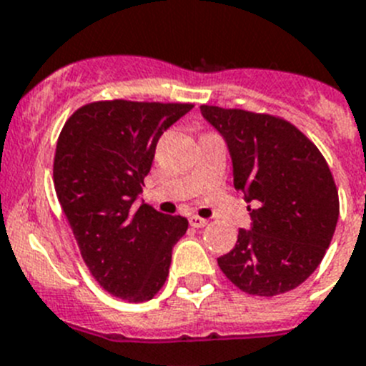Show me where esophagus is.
Segmentation results:
<instances>
[{
    "instance_id": "obj_1",
    "label": "esophagus",
    "mask_w": 366,
    "mask_h": 366,
    "mask_svg": "<svg viewBox=\"0 0 366 366\" xmlns=\"http://www.w3.org/2000/svg\"><path fill=\"white\" fill-rule=\"evenodd\" d=\"M189 224L193 225V227H204V225H207V220L206 218L193 214V217H189Z\"/></svg>"
}]
</instances>
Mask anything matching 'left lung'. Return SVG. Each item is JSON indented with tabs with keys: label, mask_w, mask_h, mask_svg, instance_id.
Returning <instances> with one entry per match:
<instances>
[{
	"label": "left lung",
	"mask_w": 366,
	"mask_h": 366,
	"mask_svg": "<svg viewBox=\"0 0 366 366\" xmlns=\"http://www.w3.org/2000/svg\"><path fill=\"white\" fill-rule=\"evenodd\" d=\"M233 160L237 191L254 204L251 231L218 258L240 291L276 296L292 291L322 264L336 231L340 199L329 164L309 137L276 115L200 106Z\"/></svg>",
	"instance_id": "1"
}]
</instances>
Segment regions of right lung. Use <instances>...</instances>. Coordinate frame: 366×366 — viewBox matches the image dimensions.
Segmentation results:
<instances>
[{"label": "right lung", "instance_id": "1", "mask_svg": "<svg viewBox=\"0 0 366 366\" xmlns=\"http://www.w3.org/2000/svg\"><path fill=\"white\" fill-rule=\"evenodd\" d=\"M189 102L115 99L81 106L64 122L54 157V186L81 256L99 285L128 302L162 289L184 217L135 206L157 142Z\"/></svg>", "mask_w": 366, "mask_h": 366}]
</instances>
